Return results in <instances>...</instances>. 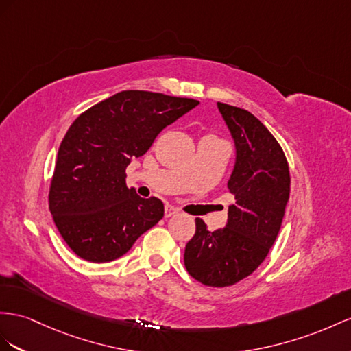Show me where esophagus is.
<instances>
[{"instance_id": "34e87169", "label": "esophagus", "mask_w": 351, "mask_h": 351, "mask_svg": "<svg viewBox=\"0 0 351 351\" xmlns=\"http://www.w3.org/2000/svg\"><path fill=\"white\" fill-rule=\"evenodd\" d=\"M176 213H178V209L173 208V206H166V208H165V217L166 218L173 217V215H176Z\"/></svg>"}]
</instances>
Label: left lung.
<instances>
[{"instance_id": "1", "label": "left lung", "mask_w": 351, "mask_h": 351, "mask_svg": "<svg viewBox=\"0 0 351 351\" xmlns=\"http://www.w3.org/2000/svg\"><path fill=\"white\" fill-rule=\"evenodd\" d=\"M236 145L228 191L227 226L209 231L195 218V234L185 246L188 274L206 286H231L252 274L280 231L291 193L289 166L282 147L254 114L218 102Z\"/></svg>"}]
</instances>
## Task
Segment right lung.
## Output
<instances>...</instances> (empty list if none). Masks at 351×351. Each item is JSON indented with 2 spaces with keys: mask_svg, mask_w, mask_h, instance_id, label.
<instances>
[{
  "mask_svg": "<svg viewBox=\"0 0 351 351\" xmlns=\"http://www.w3.org/2000/svg\"><path fill=\"white\" fill-rule=\"evenodd\" d=\"M199 104L124 90L71 124L59 147L49 209L77 256L90 263L114 261L163 218V202L129 190L125 167L133 157L145 154L161 130Z\"/></svg>",
  "mask_w": 351,
  "mask_h": 351,
  "instance_id": "obj_1",
  "label": "right lung"
}]
</instances>
